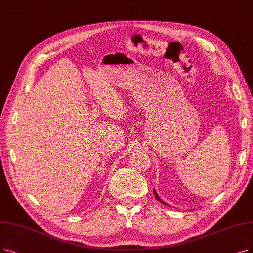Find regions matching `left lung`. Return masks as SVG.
Wrapping results in <instances>:
<instances>
[{"label":"left lung","instance_id":"8db88e82","mask_svg":"<svg viewBox=\"0 0 253 253\" xmlns=\"http://www.w3.org/2000/svg\"><path fill=\"white\" fill-rule=\"evenodd\" d=\"M154 194H155V196H156V198H157V200H159V201H161V203H163L164 205H167V204H165L164 203V201H162V199L160 198V196L158 195V193H157V192H156V190H154ZM168 206V205H167Z\"/></svg>","mask_w":253,"mask_h":253}]
</instances>
